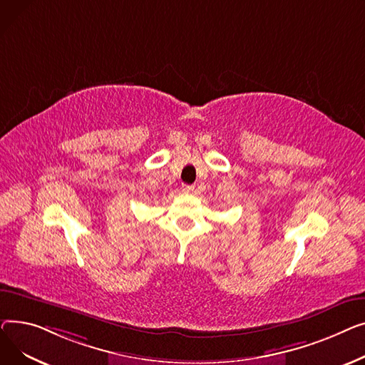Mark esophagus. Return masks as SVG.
I'll use <instances>...</instances> for the list:
<instances>
[{
  "label": "esophagus",
  "mask_w": 365,
  "mask_h": 365,
  "mask_svg": "<svg viewBox=\"0 0 365 365\" xmlns=\"http://www.w3.org/2000/svg\"><path fill=\"white\" fill-rule=\"evenodd\" d=\"M182 191L187 195H192L195 192V185H182Z\"/></svg>",
  "instance_id": "1"
}]
</instances>
